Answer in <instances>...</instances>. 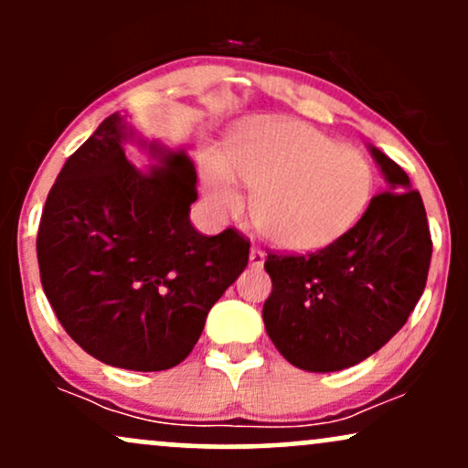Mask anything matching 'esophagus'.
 <instances>
[{
    "label": "esophagus",
    "mask_w": 468,
    "mask_h": 468,
    "mask_svg": "<svg viewBox=\"0 0 468 468\" xmlns=\"http://www.w3.org/2000/svg\"><path fill=\"white\" fill-rule=\"evenodd\" d=\"M249 260H250V266H252V268H261V266H264V261H266L264 250H260V249H250Z\"/></svg>",
    "instance_id": "obj_1"
}]
</instances>
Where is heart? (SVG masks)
Returning a JSON list of instances; mask_svg holds the SVG:
<instances>
[{"instance_id":"heart-1","label":"heart","mask_w":468,"mask_h":468,"mask_svg":"<svg viewBox=\"0 0 468 468\" xmlns=\"http://www.w3.org/2000/svg\"><path fill=\"white\" fill-rule=\"evenodd\" d=\"M260 233L288 252H314L361 222L376 189L367 155L292 118L246 122L230 136L224 160L202 166V197L216 218L244 204Z\"/></svg>"}]
</instances>
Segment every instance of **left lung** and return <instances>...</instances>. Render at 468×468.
<instances>
[{"label":"left lung","mask_w":468,"mask_h":468,"mask_svg":"<svg viewBox=\"0 0 468 468\" xmlns=\"http://www.w3.org/2000/svg\"><path fill=\"white\" fill-rule=\"evenodd\" d=\"M369 154L388 182L346 238L313 255H268L272 292L264 325L294 367L338 372L378 352L410 319L431 264L420 193L378 147Z\"/></svg>","instance_id":"1"}]
</instances>
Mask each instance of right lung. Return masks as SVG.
Wrapping results in <instances>:
<instances>
[{"label": "right lung", "instance_id": "1", "mask_svg": "<svg viewBox=\"0 0 468 468\" xmlns=\"http://www.w3.org/2000/svg\"><path fill=\"white\" fill-rule=\"evenodd\" d=\"M133 144L150 165L124 154ZM196 166L147 141L127 112L107 116L68 158L37 235L41 286L58 324L112 367L163 372L189 356L208 310L249 264L235 230L197 233Z\"/></svg>", "mask_w": 468, "mask_h": 468}]
</instances>
